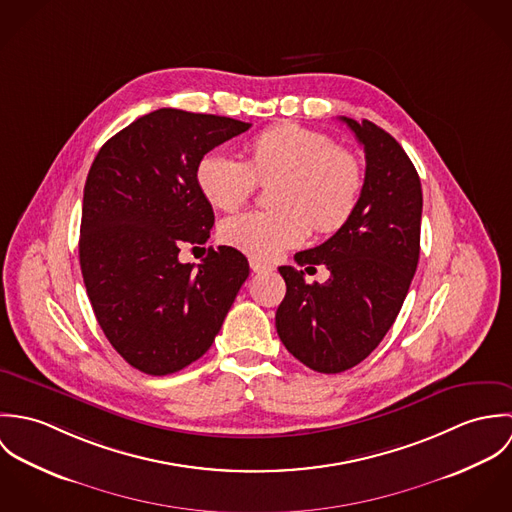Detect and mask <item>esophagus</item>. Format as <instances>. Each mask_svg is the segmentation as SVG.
<instances>
[{"label": "esophagus", "mask_w": 512, "mask_h": 512, "mask_svg": "<svg viewBox=\"0 0 512 512\" xmlns=\"http://www.w3.org/2000/svg\"><path fill=\"white\" fill-rule=\"evenodd\" d=\"M250 268H252V272H256V274L272 272V270H274V266H270V264H266V262H260V260H256V258L250 260Z\"/></svg>", "instance_id": "obj_1"}]
</instances>
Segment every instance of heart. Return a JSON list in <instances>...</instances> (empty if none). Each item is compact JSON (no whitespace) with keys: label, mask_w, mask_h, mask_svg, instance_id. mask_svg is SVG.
I'll use <instances>...</instances> for the list:
<instances>
[{"label":"heart","mask_w":512,"mask_h":512,"mask_svg":"<svg viewBox=\"0 0 512 512\" xmlns=\"http://www.w3.org/2000/svg\"><path fill=\"white\" fill-rule=\"evenodd\" d=\"M272 187L274 211H250L220 224L224 244L258 260H274L301 246L311 234V220L321 234L337 232L353 217L363 185L359 157L333 140L299 124H278L248 144V159L209 149L195 167V181L205 199L222 211L244 205L258 181Z\"/></svg>","instance_id":"obj_1"}]
</instances>
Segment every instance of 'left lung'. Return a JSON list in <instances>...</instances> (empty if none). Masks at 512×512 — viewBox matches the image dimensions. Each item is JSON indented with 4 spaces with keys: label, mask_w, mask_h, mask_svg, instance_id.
<instances>
[{
    "label": "left lung",
    "mask_w": 512,
    "mask_h": 512,
    "mask_svg": "<svg viewBox=\"0 0 512 512\" xmlns=\"http://www.w3.org/2000/svg\"><path fill=\"white\" fill-rule=\"evenodd\" d=\"M365 147L361 201L327 242L297 252V266L325 264V284H307L303 270L280 266L286 297L276 329L297 361L337 374L378 347L410 290L420 258L422 185L402 146L376 124L341 116Z\"/></svg>",
    "instance_id": "8db88e82"
}]
</instances>
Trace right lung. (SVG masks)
Segmentation results:
<instances>
[{
  "mask_svg": "<svg viewBox=\"0 0 512 512\" xmlns=\"http://www.w3.org/2000/svg\"><path fill=\"white\" fill-rule=\"evenodd\" d=\"M250 124L159 108L100 147L84 185L78 256L88 299L128 365L165 376L201 359L250 274L232 246L181 264L215 224L195 181L203 153Z\"/></svg>",
  "mask_w": 512,
  "mask_h": 512,
  "instance_id": "1",
  "label": "right lung"
}]
</instances>
